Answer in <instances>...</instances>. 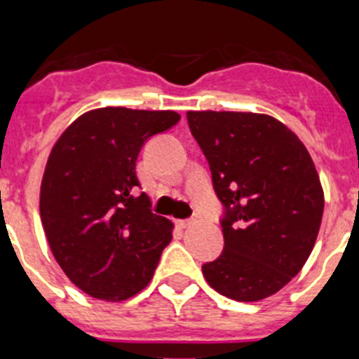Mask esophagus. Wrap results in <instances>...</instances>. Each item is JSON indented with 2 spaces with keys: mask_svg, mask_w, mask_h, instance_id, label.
Instances as JSON below:
<instances>
[{
  "mask_svg": "<svg viewBox=\"0 0 359 359\" xmlns=\"http://www.w3.org/2000/svg\"><path fill=\"white\" fill-rule=\"evenodd\" d=\"M190 224H192V219H180V221H177V226L180 228H187L190 226Z\"/></svg>",
  "mask_w": 359,
  "mask_h": 359,
  "instance_id": "obj_1",
  "label": "esophagus"
}]
</instances>
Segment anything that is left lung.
<instances>
[{"label": "left lung", "mask_w": 359, "mask_h": 359, "mask_svg": "<svg viewBox=\"0 0 359 359\" xmlns=\"http://www.w3.org/2000/svg\"><path fill=\"white\" fill-rule=\"evenodd\" d=\"M224 214L223 253L203 264L217 293L257 302L280 291L309 259L323 190L309 152L269 115L189 111Z\"/></svg>", "instance_id": "left-lung-1"}]
</instances>
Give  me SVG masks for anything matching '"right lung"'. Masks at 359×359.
Returning <instances> with one entry per match:
<instances>
[{"label": "right lung", "mask_w": 359, "mask_h": 359, "mask_svg": "<svg viewBox=\"0 0 359 359\" xmlns=\"http://www.w3.org/2000/svg\"><path fill=\"white\" fill-rule=\"evenodd\" d=\"M176 111L100 107L79 116L50 152L39 210L66 277L93 298L120 302L151 282L172 223L138 194L136 158Z\"/></svg>", "instance_id": "obj_1"}]
</instances>
